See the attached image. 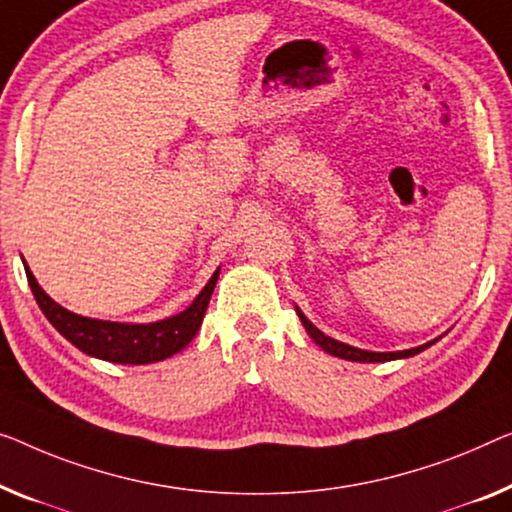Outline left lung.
<instances>
[{"label":"left lung","mask_w":512,"mask_h":512,"mask_svg":"<svg viewBox=\"0 0 512 512\" xmlns=\"http://www.w3.org/2000/svg\"><path fill=\"white\" fill-rule=\"evenodd\" d=\"M296 315H299L301 324L305 326V331H308L310 338L315 340L317 345L322 347L326 354H333V356H338V358H345V361H358V363H384V361H395V358H409V356H416V354H421L423 349H427L430 345H434V340H432V342H425V345H421V347L404 349V352H365V349H358V347H352V345H345V342L333 340V338H329V335H324L322 331L317 329V326H312L310 319L305 317L299 308H296Z\"/></svg>","instance_id":"8db88e82"}]
</instances>
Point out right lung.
Segmentation results:
<instances>
[{
	"label": "right lung",
	"instance_id": "add662e5",
	"mask_svg": "<svg viewBox=\"0 0 512 512\" xmlns=\"http://www.w3.org/2000/svg\"><path fill=\"white\" fill-rule=\"evenodd\" d=\"M25 273L32 287V294L48 317V322L64 335V338L89 356L103 358V361L124 363V365H144L156 363L172 354L181 352L195 333L200 331L204 312L209 308L213 287L218 282L220 269L213 273L207 287L197 294V299L188 305L179 315L160 319L151 324H121V322H103V319H91L75 315V312L61 308L59 303L50 299L38 285L34 273L25 264Z\"/></svg>",
	"mask_w": 512,
	"mask_h": 512
}]
</instances>
